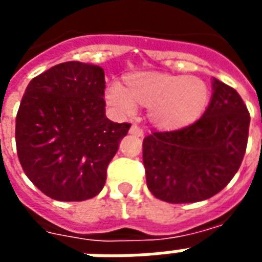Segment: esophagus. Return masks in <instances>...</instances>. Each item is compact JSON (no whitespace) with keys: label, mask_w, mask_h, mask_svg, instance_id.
Returning <instances> with one entry per match:
<instances>
[{"label":"esophagus","mask_w":262,"mask_h":262,"mask_svg":"<svg viewBox=\"0 0 262 262\" xmlns=\"http://www.w3.org/2000/svg\"><path fill=\"white\" fill-rule=\"evenodd\" d=\"M130 133L132 135H135V136H139V137L144 136V130L141 129L140 126H137V125H132Z\"/></svg>","instance_id":"obj_1"}]
</instances>
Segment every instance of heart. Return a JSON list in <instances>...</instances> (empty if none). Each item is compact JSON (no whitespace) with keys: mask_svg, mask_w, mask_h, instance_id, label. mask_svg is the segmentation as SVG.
Here are the masks:
<instances>
[{"mask_svg":"<svg viewBox=\"0 0 262 262\" xmlns=\"http://www.w3.org/2000/svg\"><path fill=\"white\" fill-rule=\"evenodd\" d=\"M208 84L197 76L164 72H135L122 87H106L105 100L115 111L130 115L136 104L148 106V119L160 129H180L199 121L210 104Z\"/></svg>","mask_w":262,"mask_h":262,"instance_id":"b5f03b06","label":"heart"}]
</instances>
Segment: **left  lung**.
Listing matches in <instances>:
<instances>
[{
    "label": "left lung",
    "mask_w": 262,
    "mask_h": 262,
    "mask_svg": "<svg viewBox=\"0 0 262 262\" xmlns=\"http://www.w3.org/2000/svg\"><path fill=\"white\" fill-rule=\"evenodd\" d=\"M212 98L199 121L143 140L148 190L166 203L207 200L239 170L249 139L250 114L233 87L214 79Z\"/></svg>",
    "instance_id": "left-lung-1"
}]
</instances>
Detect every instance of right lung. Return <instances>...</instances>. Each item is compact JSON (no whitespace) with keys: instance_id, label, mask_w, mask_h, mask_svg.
Returning a JSON list of instances; mask_svg holds the SVG:
<instances>
[{"instance_id":"1","label":"right lung","mask_w":262,"mask_h":262,"mask_svg":"<svg viewBox=\"0 0 262 262\" xmlns=\"http://www.w3.org/2000/svg\"><path fill=\"white\" fill-rule=\"evenodd\" d=\"M104 69L63 62L33 77L16 114L19 162L32 183L58 201L96 197L130 123L105 116Z\"/></svg>"}]
</instances>
